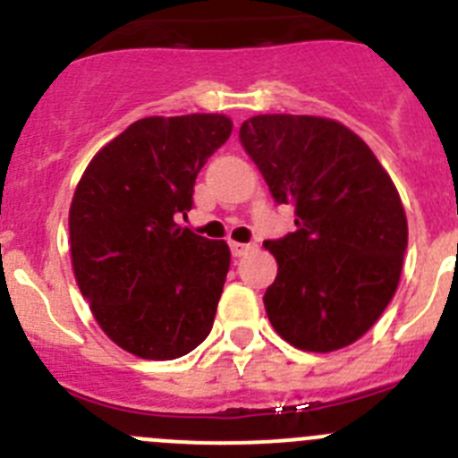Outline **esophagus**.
Masks as SVG:
<instances>
[{
	"instance_id": "esophagus-1",
	"label": "esophagus",
	"mask_w": 458,
	"mask_h": 458,
	"mask_svg": "<svg viewBox=\"0 0 458 458\" xmlns=\"http://www.w3.org/2000/svg\"><path fill=\"white\" fill-rule=\"evenodd\" d=\"M250 250H254V245H250V242H232V254L233 257H245V254L250 252Z\"/></svg>"
}]
</instances>
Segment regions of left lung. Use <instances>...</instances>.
<instances>
[{
    "instance_id": "1",
    "label": "left lung",
    "mask_w": 458,
    "mask_h": 458,
    "mask_svg": "<svg viewBox=\"0 0 458 458\" xmlns=\"http://www.w3.org/2000/svg\"><path fill=\"white\" fill-rule=\"evenodd\" d=\"M241 141L295 232L266 241L277 277L264 305L291 346L330 353L378 321L402 277L408 222L402 197L365 141L335 119L259 114Z\"/></svg>"
}]
</instances>
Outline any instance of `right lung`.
Segmentation results:
<instances>
[{
	"label": "right lung",
	"instance_id": "obj_1",
	"mask_svg": "<svg viewBox=\"0 0 458 458\" xmlns=\"http://www.w3.org/2000/svg\"><path fill=\"white\" fill-rule=\"evenodd\" d=\"M232 128L225 114L135 121L93 156L72 194L75 282L103 333L137 358H181L213 327L232 252L176 220Z\"/></svg>",
	"mask_w": 458,
	"mask_h": 458
}]
</instances>
